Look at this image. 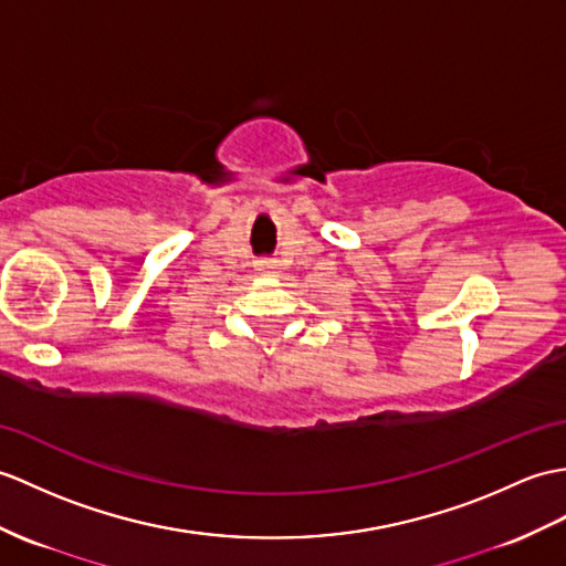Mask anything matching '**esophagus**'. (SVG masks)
<instances>
[{"label": "esophagus", "mask_w": 566, "mask_h": 566, "mask_svg": "<svg viewBox=\"0 0 566 566\" xmlns=\"http://www.w3.org/2000/svg\"><path fill=\"white\" fill-rule=\"evenodd\" d=\"M258 272L260 274H274V272H277V265H274V260H260Z\"/></svg>", "instance_id": "1"}]
</instances>
